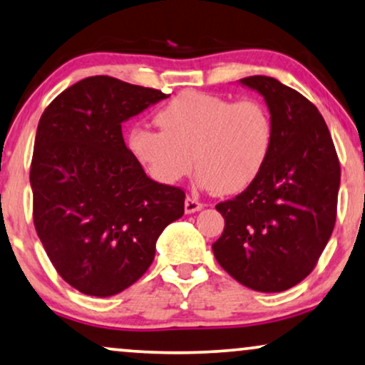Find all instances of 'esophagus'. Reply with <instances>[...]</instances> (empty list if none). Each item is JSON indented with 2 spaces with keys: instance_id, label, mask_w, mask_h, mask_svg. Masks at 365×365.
I'll list each match as a JSON object with an SVG mask.
<instances>
[{
  "instance_id": "obj_1",
  "label": "esophagus",
  "mask_w": 365,
  "mask_h": 365,
  "mask_svg": "<svg viewBox=\"0 0 365 365\" xmlns=\"http://www.w3.org/2000/svg\"><path fill=\"white\" fill-rule=\"evenodd\" d=\"M205 207L202 202H200L197 200H194V197H186V201H184V211H186V215H191V212H196Z\"/></svg>"
}]
</instances>
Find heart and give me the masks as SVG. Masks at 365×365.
Returning a JSON list of instances; mask_svg holds the SVG:
<instances>
[{
  "label": "heart",
  "mask_w": 365,
  "mask_h": 365,
  "mask_svg": "<svg viewBox=\"0 0 365 365\" xmlns=\"http://www.w3.org/2000/svg\"><path fill=\"white\" fill-rule=\"evenodd\" d=\"M160 130L135 125L130 154L160 184H176L194 165L197 182L217 194L245 191L259 176L273 140L267 107L258 101L233 102L201 92H184L155 115Z\"/></svg>",
  "instance_id": "heart-1"
}]
</instances>
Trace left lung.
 <instances>
[{
  "label": "left lung",
  "mask_w": 365,
  "mask_h": 365,
  "mask_svg": "<svg viewBox=\"0 0 365 365\" xmlns=\"http://www.w3.org/2000/svg\"><path fill=\"white\" fill-rule=\"evenodd\" d=\"M240 83L267 102L273 140L259 176L216 205L225 230L212 253L241 285L283 292L310 275L332 236L340 164L324 117L302 93L264 75Z\"/></svg>",
  "instance_id": "1"
}]
</instances>
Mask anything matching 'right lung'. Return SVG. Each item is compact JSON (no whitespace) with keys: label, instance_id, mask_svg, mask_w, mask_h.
<instances>
[{"label":"right lung","instance_id":"1","mask_svg":"<svg viewBox=\"0 0 365 365\" xmlns=\"http://www.w3.org/2000/svg\"><path fill=\"white\" fill-rule=\"evenodd\" d=\"M169 97L97 75L60 93L38 122L33 221L50 262L92 297L124 292L148 272L155 241L184 215V191L150 179L122 124Z\"/></svg>","mask_w":365,"mask_h":365}]
</instances>
